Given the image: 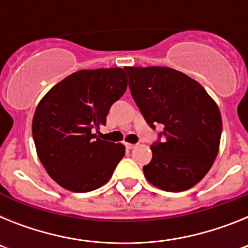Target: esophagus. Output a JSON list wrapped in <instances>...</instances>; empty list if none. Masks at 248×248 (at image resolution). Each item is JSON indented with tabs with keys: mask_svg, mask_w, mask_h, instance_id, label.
I'll return each instance as SVG.
<instances>
[{
	"mask_svg": "<svg viewBox=\"0 0 248 248\" xmlns=\"http://www.w3.org/2000/svg\"><path fill=\"white\" fill-rule=\"evenodd\" d=\"M137 146V144H130V143H125V148L126 149H134Z\"/></svg>",
	"mask_w": 248,
	"mask_h": 248,
	"instance_id": "esophagus-1",
	"label": "esophagus"
}]
</instances>
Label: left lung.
<instances>
[{
    "label": "left lung",
    "mask_w": 248,
    "mask_h": 248,
    "mask_svg": "<svg viewBox=\"0 0 248 248\" xmlns=\"http://www.w3.org/2000/svg\"><path fill=\"white\" fill-rule=\"evenodd\" d=\"M129 88L151 128L163 126V143L150 146L153 159L143 168L157 189L180 192L200 183L220 149L222 119L202 85L168 67H124Z\"/></svg>",
    "instance_id": "8db88e82"
}]
</instances>
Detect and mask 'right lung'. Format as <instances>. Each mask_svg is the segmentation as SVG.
<instances>
[{"label":"right lung","instance_id":"obj_1","mask_svg":"<svg viewBox=\"0 0 248 248\" xmlns=\"http://www.w3.org/2000/svg\"><path fill=\"white\" fill-rule=\"evenodd\" d=\"M128 87L122 68L82 69L57 83L41 99L32 120L37 155L58 185L88 192L109 181L125 146L102 140L111 104Z\"/></svg>","mask_w":248,"mask_h":248}]
</instances>
